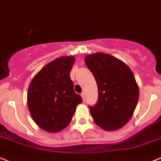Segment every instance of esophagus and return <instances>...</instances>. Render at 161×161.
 <instances>
[{
	"mask_svg": "<svg viewBox=\"0 0 161 161\" xmlns=\"http://www.w3.org/2000/svg\"><path fill=\"white\" fill-rule=\"evenodd\" d=\"M81 96H82V100H83V102H84V101H85V99H86V98H85V94L82 93V94H81Z\"/></svg>",
	"mask_w": 161,
	"mask_h": 161,
	"instance_id": "1",
	"label": "esophagus"
}]
</instances>
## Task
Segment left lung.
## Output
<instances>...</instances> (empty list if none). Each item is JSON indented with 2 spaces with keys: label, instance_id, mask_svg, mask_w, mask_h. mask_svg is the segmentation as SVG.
Masks as SVG:
<instances>
[{
  "label": "left lung",
  "instance_id": "obj_1",
  "mask_svg": "<svg viewBox=\"0 0 161 161\" xmlns=\"http://www.w3.org/2000/svg\"><path fill=\"white\" fill-rule=\"evenodd\" d=\"M85 63L98 85V99L90 108L91 116L105 131L119 129L131 119L138 103L139 87L132 71L108 53L88 54Z\"/></svg>",
  "mask_w": 161,
  "mask_h": 161
}]
</instances>
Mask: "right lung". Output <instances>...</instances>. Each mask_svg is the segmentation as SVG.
<instances>
[{
  "label": "right lung",
  "mask_w": 161,
  "mask_h": 161,
  "mask_svg": "<svg viewBox=\"0 0 161 161\" xmlns=\"http://www.w3.org/2000/svg\"><path fill=\"white\" fill-rule=\"evenodd\" d=\"M75 58L65 56L43 66L32 79L27 104L32 118L42 129L55 133L71 121L82 97L74 90L70 73Z\"/></svg>",
  "instance_id": "1"
}]
</instances>
